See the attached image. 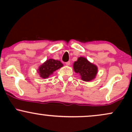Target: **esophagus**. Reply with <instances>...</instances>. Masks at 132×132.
<instances>
[{
	"label": "esophagus",
	"instance_id": "obj_1",
	"mask_svg": "<svg viewBox=\"0 0 132 132\" xmlns=\"http://www.w3.org/2000/svg\"><path fill=\"white\" fill-rule=\"evenodd\" d=\"M66 64L67 65V66H69V65L71 64V62H70V61H68V62H66Z\"/></svg>",
	"mask_w": 132,
	"mask_h": 132
}]
</instances>
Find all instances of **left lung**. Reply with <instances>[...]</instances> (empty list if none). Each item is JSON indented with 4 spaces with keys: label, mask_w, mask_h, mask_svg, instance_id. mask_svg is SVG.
I'll return each mask as SVG.
<instances>
[{
    "label": "left lung",
    "mask_w": 132,
    "mask_h": 132,
    "mask_svg": "<svg viewBox=\"0 0 132 132\" xmlns=\"http://www.w3.org/2000/svg\"><path fill=\"white\" fill-rule=\"evenodd\" d=\"M73 68L76 73L79 74L81 79L84 81L94 79L97 73V67L84 57H78V60L74 63Z\"/></svg>",
    "instance_id": "obj_1"
}]
</instances>
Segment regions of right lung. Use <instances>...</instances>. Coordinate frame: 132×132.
Here are the masks:
<instances>
[{"label":"right lung","instance_id":"1","mask_svg":"<svg viewBox=\"0 0 132 132\" xmlns=\"http://www.w3.org/2000/svg\"><path fill=\"white\" fill-rule=\"evenodd\" d=\"M63 66L61 61L53 59H49L42 64L38 69V72L41 78H47L53 73L54 71L60 69Z\"/></svg>","mask_w":132,"mask_h":132}]
</instances>
